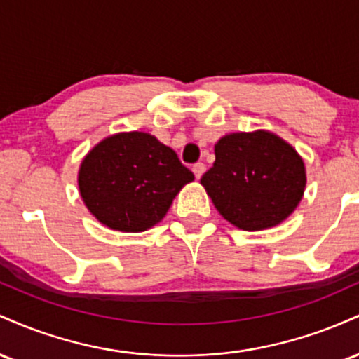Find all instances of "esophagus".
<instances>
[{
    "mask_svg": "<svg viewBox=\"0 0 359 359\" xmlns=\"http://www.w3.org/2000/svg\"><path fill=\"white\" fill-rule=\"evenodd\" d=\"M192 172H194V175H196V179L199 180L201 177H203L204 172H205V165H204V163H201V162L196 163V165L192 167Z\"/></svg>",
    "mask_w": 359,
    "mask_h": 359,
    "instance_id": "obj_1",
    "label": "esophagus"
}]
</instances>
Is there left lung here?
Listing matches in <instances>:
<instances>
[{
	"mask_svg": "<svg viewBox=\"0 0 359 359\" xmlns=\"http://www.w3.org/2000/svg\"><path fill=\"white\" fill-rule=\"evenodd\" d=\"M214 155L201 184L217 212L243 231L273 228L302 201L306 165L278 135L266 130L224 135L214 145Z\"/></svg>",
	"mask_w": 359,
	"mask_h": 359,
	"instance_id": "left-lung-1",
	"label": "left lung"
}]
</instances>
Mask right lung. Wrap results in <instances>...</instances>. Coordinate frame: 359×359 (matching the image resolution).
Masks as SVG:
<instances>
[{
  "instance_id": "add662e5",
  "label": "right lung",
  "mask_w": 359,
  "mask_h": 359,
  "mask_svg": "<svg viewBox=\"0 0 359 359\" xmlns=\"http://www.w3.org/2000/svg\"><path fill=\"white\" fill-rule=\"evenodd\" d=\"M192 180L175 151L145 131L102 138L82 158L77 174L89 212L121 233H142L158 224Z\"/></svg>"
}]
</instances>
